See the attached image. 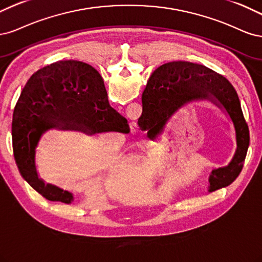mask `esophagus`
<instances>
[{"label":"esophagus","instance_id":"1","mask_svg":"<svg viewBox=\"0 0 262 262\" xmlns=\"http://www.w3.org/2000/svg\"><path fill=\"white\" fill-rule=\"evenodd\" d=\"M130 128H132V133H136V132L138 130V125H137V123H132Z\"/></svg>","mask_w":262,"mask_h":262}]
</instances>
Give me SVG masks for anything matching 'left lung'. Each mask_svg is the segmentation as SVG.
<instances>
[{"label": "left lung", "mask_w": 262, "mask_h": 262, "mask_svg": "<svg viewBox=\"0 0 262 262\" xmlns=\"http://www.w3.org/2000/svg\"><path fill=\"white\" fill-rule=\"evenodd\" d=\"M146 89L138 126L148 130L149 138L162 129L176 110L190 101L208 99L225 110L234 124L237 149L229 165L211 172L209 190L215 191L231 185L242 171L249 147L248 125L232 83L204 65L179 61L158 67L151 74Z\"/></svg>", "instance_id": "obj_1"}]
</instances>
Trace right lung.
I'll list each match as a JSON object with an SVG mask.
<instances>
[{
  "instance_id": "1",
  "label": "right lung",
  "mask_w": 262,
  "mask_h": 262,
  "mask_svg": "<svg viewBox=\"0 0 262 262\" xmlns=\"http://www.w3.org/2000/svg\"><path fill=\"white\" fill-rule=\"evenodd\" d=\"M81 130L89 135L129 133L127 120L108 103L102 77L91 65L60 61L33 74L16 103L12 122L15 162L20 175L50 201L71 204L73 195L38 179L35 149L48 129Z\"/></svg>"
}]
</instances>
